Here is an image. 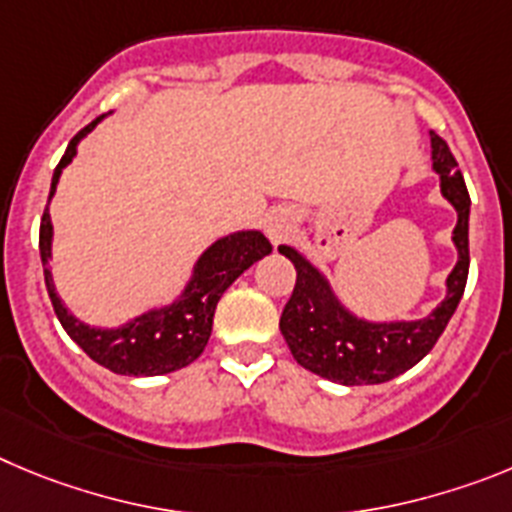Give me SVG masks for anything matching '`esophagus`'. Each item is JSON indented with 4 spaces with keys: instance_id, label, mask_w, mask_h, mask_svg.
<instances>
[{
    "instance_id": "1",
    "label": "esophagus",
    "mask_w": 512,
    "mask_h": 512,
    "mask_svg": "<svg viewBox=\"0 0 512 512\" xmlns=\"http://www.w3.org/2000/svg\"><path fill=\"white\" fill-rule=\"evenodd\" d=\"M290 229H293V224H290L285 216H273V219L267 222V234H270L273 242H283V239L288 237Z\"/></svg>"
}]
</instances>
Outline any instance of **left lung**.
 <instances>
[{
  "mask_svg": "<svg viewBox=\"0 0 512 512\" xmlns=\"http://www.w3.org/2000/svg\"><path fill=\"white\" fill-rule=\"evenodd\" d=\"M431 158L441 176V193L457 209L454 245L459 260L446 278V298L426 319L372 324L357 319L336 301L324 275L298 255L280 245V255L296 267V285L280 316V331L296 362L313 375L342 385H377L403 375L426 357L462 301L469 275V193L451 155L449 145L431 132Z\"/></svg>",
  "mask_w": 512,
  "mask_h": 512,
  "instance_id": "8db88e82",
  "label": "left lung"
}]
</instances>
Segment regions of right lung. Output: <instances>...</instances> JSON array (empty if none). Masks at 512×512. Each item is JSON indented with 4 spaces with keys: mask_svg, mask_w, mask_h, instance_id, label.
<instances>
[{
    "mask_svg": "<svg viewBox=\"0 0 512 512\" xmlns=\"http://www.w3.org/2000/svg\"><path fill=\"white\" fill-rule=\"evenodd\" d=\"M101 119H104V114L96 117L91 124H86L84 130L68 142L66 155H63L53 173L48 201L53 199L63 168L76 155V145L81 142V137L89 135ZM50 239H53V224H50V214L45 209L43 222H40V257H43L45 288H48L55 316H58V321H61L73 342L84 349L94 362L117 372V375L132 377L165 375V372L191 365L209 342L216 303H219L224 290L245 273L252 262L262 260L273 250L265 234L260 232L229 234V237L214 242L199 257V262L193 267L191 283L186 285L183 296L176 303L158 308V311L142 313L135 321L119 326V329H91L84 321L71 316L68 308L61 303V298H58V293H55L53 275H50L48 267Z\"/></svg>",
    "mask_w": 512,
    "mask_h": 512,
    "instance_id": "add662e5",
    "label": "right lung"
}]
</instances>
